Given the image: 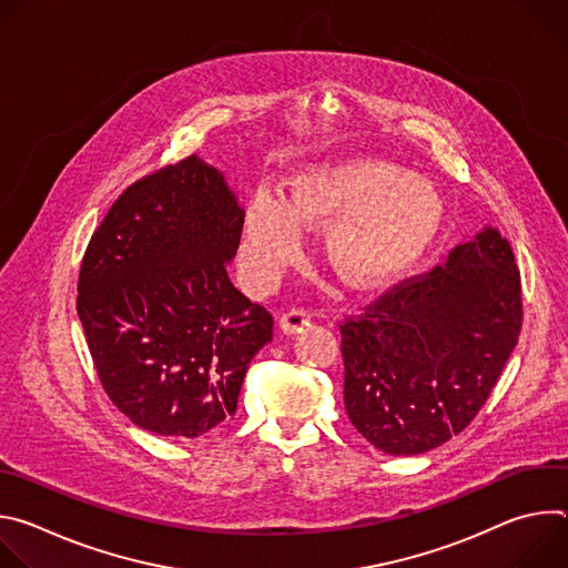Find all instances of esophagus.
I'll return each instance as SVG.
<instances>
[{
	"mask_svg": "<svg viewBox=\"0 0 568 568\" xmlns=\"http://www.w3.org/2000/svg\"><path fill=\"white\" fill-rule=\"evenodd\" d=\"M310 321H312L310 312H305V310H290V312H285L281 316L278 326H281L283 335H296V333H301L303 328L310 326Z\"/></svg>",
	"mask_w": 568,
	"mask_h": 568,
	"instance_id": "34e87169",
	"label": "esophagus"
}]
</instances>
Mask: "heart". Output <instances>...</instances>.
<instances>
[{
    "instance_id": "heart-1",
    "label": "heart",
    "mask_w": 568,
    "mask_h": 568,
    "mask_svg": "<svg viewBox=\"0 0 568 568\" xmlns=\"http://www.w3.org/2000/svg\"><path fill=\"white\" fill-rule=\"evenodd\" d=\"M445 220L438 189L409 169L373 156L326 161L296 173L287 195L258 189L242 220L240 263L270 287L298 256L303 224H328L326 256L353 285L371 287L414 265Z\"/></svg>"
}]
</instances>
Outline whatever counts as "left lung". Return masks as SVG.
Returning <instances> with one entry per match:
<instances>
[{"label": "left lung", "mask_w": 568, "mask_h": 568, "mask_svg": "<svg viewBox=\"0 0 568 568\" xmlns=\"http://www.w3.org/2000/svg\"><path fill=\"white\" fill-rule=\"evenodd\" d=\"M519 331L515 254L499 229L483 226L443 265L344 323L351 423L390 456L440 447L488 399Z\"/></svg>", "instance_id": "8db88e82"}]
</instances>
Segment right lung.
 I'll return each instance as SVG.
<instances>
[{
  "label": "right lung",
  "instance_id": "add662e5",
  "mask_svg": "<svg viewBox=\"0 0 568 568\" xmlns=\"http://www.w3.org/2000/svg\"><path fill=\"white\" fill-rule=\"evenodd\" d=\"M245 209L197 154L132 184L80 265L78 318L110 399L156 436L197 438L237 407L272 314L233 287Z\"/></svg>",
  "mask_w": 568,
  "mask_h": 568
}]
</instances>
